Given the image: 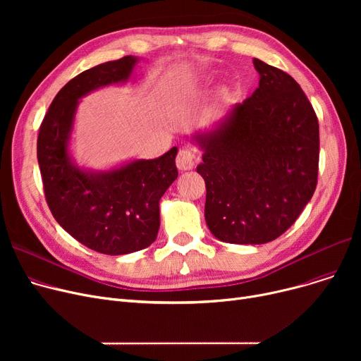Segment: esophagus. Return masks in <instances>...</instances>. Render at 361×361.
<instances>
[{
  "instance_id": "1",
  "label": "esophagus",
  "mask_w": 361,
  "mask_h": 361,
  "mask_svg": "<svg viewBox=\"0 0 361 361\" xmlns=\"http://www.w3.org/2000/svg\"><path fill=\"white\" fill-rule=\"evenodd\" d=\"M195 154L190 150V149H180V152L177 154V158H176V164H177V168L181 169V171H188L192 169L195 166Z\"/></svg>"
}]
</instances>
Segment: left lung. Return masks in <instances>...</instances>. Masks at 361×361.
I'll return each mask as SVG.
<instances>
[{"label":"left lung","instance_id":"left-lung-1","mask_svg":"<svg viewBox=\"0 0 361 361\" xmlns=\"http://www.w3.org/2000/svg\"><path fill=\"white\" fill-rule=\"evenodd\" d=\"M259 87L214 131L197 135L211 233L263 244L286 233L310 202L319 171V121L300 85L257 59Z\"/></svg>","mask_w":361,"mask_h":361}]
</instances>
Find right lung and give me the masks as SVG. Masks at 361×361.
<instances>
[{"label":"right lung","instance_id":"obj_1","mask_svg":"<svg viewBox=\"0 0 361 361\" xmlns=\"http://www.w3.org/2000/svg\"><path fill=\"white\" fill-rule=\"evenodd\" d=\"M136 61L127 55L75 75L56 93L37 136L44 193L55 221L86 247L112 256L142 250L157 240L159 200L178 176L177 147L157 159L90 174L70 162L67 145L79 99L127 80Z\"/></svg>","mask_w":361,"mask_h":361}]
</instances>
